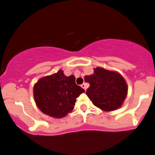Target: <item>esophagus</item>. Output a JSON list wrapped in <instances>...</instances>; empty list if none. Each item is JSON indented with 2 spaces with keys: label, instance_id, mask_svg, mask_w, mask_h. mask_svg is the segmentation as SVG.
Returning <instances> with one entry per match:
<instances>
[{
  "label": "esophagus",
  "instance_id": "esophagus-1",
  "mask_svg": "<svg viewBox=\"0 0 155 155\" xmlns=\"http://www.w3.org/2000/svg\"><path fill=\"white\" fill-rule=\"evenodd\" d=\"M81 86H82V87H83V88L84 89V91H86V90H87V84H86L85 83H83Z\"/></svg>",
  "mask_w": 155,
  "mask_h": 155
}]
</instances>
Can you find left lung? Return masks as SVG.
Returning a JSON list of instances; mask_svg holds the SVG:
<instances>
[{"label":"left lung","mask_w":155,"mask_h":155,"mask_svg":"<svg viewBox=\"0 0 155 155\" xmlns=\"http://www.w3.org/2000/svg\"><path fill=\"white\" fill-rule=\"evenodd\" d=\"M84 79L90 84L86 94L95 106L106 111L121 106L128 92L127 84L121 75L97 68L94 74L85 76Z\"/></svg>","instance_id":"left-lung-1"}]
</instances>
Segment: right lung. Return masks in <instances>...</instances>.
Wrapping results in <instances>:
<instances>
[{"instance_id":"1","label":"right lung","mask_w":155,"mask_h":155,"mask_svg":"<svg viewBox=\"0 0 155 155\" xmlns=\"http://www.w3.org/2000/svg\"><path fill=\"white\" fill-rule=\"evenodd\" d=\"M75 76H66L60 70L55 74L39 79L34 86V98L44 114L61 118L74 107L76 99L84 90L77 85Z\"/></svg>"}]
</instances>
